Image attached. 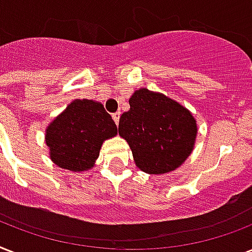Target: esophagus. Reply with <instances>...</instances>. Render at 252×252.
<instances>
[{
  "mask_svg": "<svg viewBox=\"0 0 252 252\" xmlns=\"http://www.w3.org/2000/svg\"><path fill=\"white\" fill-rule=\"evenodd\" d=\"M120 112H115V114H112V119H114V122L116 123V126L119 124V119H120Z\"/></svg>",
  "mask_w": 252,
  "mask_h": 252,
  "instance_id": "obj_1",
  "label": "esophagus"
}]
</instances>
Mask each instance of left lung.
I'll return each instance as SVG.
<instances>
[{"instance_id":"obj_1","label":"left lung","mask_w":252,"mask_h":252,"mask_svg":"<svg viewBox=\"0 0 252 252\" xmlns=\"http://www.w3.org/2000/svg\"><path fill=\"white\" fill-rule=\"evenodd\" d=\"M129 106L120 116L119 134L128 142L136 166L158 175L179 167L192 153L197 134L191 112L145 87L134 91Z\"/></svg>"}]
</instances>
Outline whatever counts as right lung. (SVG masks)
Segmentation results:
<instances>
[{
	"label": "right lung",
	"mask_w": 252,
	"mask_h": 252,
	"mask_svg": "<svg viewBox=\"0 0 252 252\" xmlns=\"http://www.w3.org/2000/svg\"><path fill=\"white\" fill-rule=\"evenodd\" d=\"M118 134L102 103L76 99L45 129L49 156L59 167L86 171L94 167L102 144Z\"/></svg>",
	"instance_id": "1"
}]
</instances>
